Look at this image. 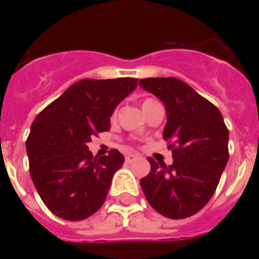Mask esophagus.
I'll use <instances>...</instances> for the list:
<instances>
[{"instance_id": "34e87169", "label": "esophagus", "mask_w": 259, "mask_h": 259, "mask_svg": "<svg viewBox=\"0 0 259 259\" xmlns=\"http://www.w3.org/2000/svg\"><path fill=\"white\" fill-rule=\"evenodd\" d=\"M139 158V155H135V154H129L127 157H126V162H133Z\"/></svg>"}]
</instances>
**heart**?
<instances>
[{
  "label": "heart",
  "mask_w": 259,
  "mask_h": 259,
  "mask_svg": "<svg viewBox=\"0 0 259 259\" xmlns=\"http://www.w3.org/2000/svg\"><path fill=\"white\" fill-rule=\"evenodd\" d=\"M148 101H151V100H144V101H143V105H144V104H147Z\"/></svg>",
  "instance_id": "1"
}]
</instances>
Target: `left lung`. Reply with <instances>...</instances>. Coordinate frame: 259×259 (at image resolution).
<instances>
[{"label": "left lung", "instance_id": "8db88e82", "mask_svg": "<svg viewBox=\"0 0 259 259\" xmlns=\"http://www.w3.org/2000/svg\"><path fill=\"white\" fill-rule=\"evenodd\" d=\"M140 85L166 108L162 137L174 157L168 166L148 158L151 170L140 180L141 189L161 215L189 218L217 190L229 159V130L221 111L180 79L148 77Z\"/></svg>", "mask_w": 259, "mask_h": 259}]
</instances>
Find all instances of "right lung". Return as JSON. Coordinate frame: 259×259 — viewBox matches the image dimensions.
I'll use <instances>...</instances> for the list:
<instances>
[{"label":"right lung","instance_id":"obj_1","mask_svg":"<svg viewBox=\"0 0 259 259\" xmlns=\"http://www.w3.org/2000/svg\"><path fill=\"white\" fill-rule=\"evenodd\" d=\"M137 79H83L33 120L26 141L33 183L42 202L65 221H83L105 202L124 157L118 150L93 157L87 143L111 129V115Z\"/></svg>","mask_w":259,"mask_h":259}]
</instances>
